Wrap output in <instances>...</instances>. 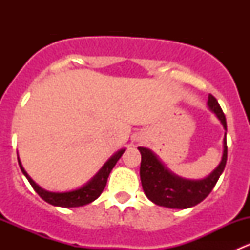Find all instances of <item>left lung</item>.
Masks as SVG:
<instances>
[{
    "label": "left lung",
    "mask_w": 250,
    "mask_h": 250,
    "mask_svg": "<svg viewBox=\"0 0 250 250\" xmlns=\"http://www.w3.org/2000/svg\"><path fill=\"white\" fill-rule=\"evenodd\" d=\"M208 105L226 127V118L215 97L209 94ZM141 153L140 179L144 192L158 206L173 209H185L201 203L215 186L228 161V144L224 139L223 160L215 170L202 180H185L168 172L148 148L138 147Z\"/></svg>",
    "instance_id": "left-lung-1"
}]
</instances>
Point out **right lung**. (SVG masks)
<instances>
[{
	"label": "right lung",
	"instance_id": "right-lung-1",
	"mask_svg": "<svg viewBox=\"0 0 250 250\" xmlns=\"http://www.w3.org/2000/svg\"><path fill=\"white\" fill-rule=\"evenodd\" d=\"M125 150L118 151L117 153L112 156L109 161L104 165V167L99 170V173L87 184L83 188H78L75 191H69V192H48V191L43 190V188H40L34 180L29 176V174L25 172V169L22 168L21 163L18 160L20 166V169H21L22 174L26 176V179L29 180V183L31 184L32 188L39 193L40 197L42 200H44L46 202L53 204V206L58 207H64V208H71V207H81L85 206V204L93 202V201L97 200L102 192L104 191L105 186H106L107 178H109L111 170L115 167V165L117 163V161L120 160L121 156L123 155Z\"/></svg>",
	"mask_w": 250,
	"mask_h": 250
}]
</instances>
